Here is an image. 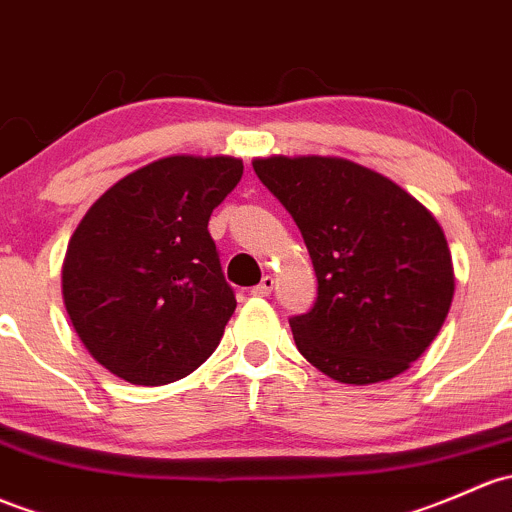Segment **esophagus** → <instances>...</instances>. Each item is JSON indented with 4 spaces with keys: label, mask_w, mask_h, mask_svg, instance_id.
<instances>
[{
    "label": "esophagus",
    "mask_w": 512,
    "mask_h": 512,
    "mask_svg": "<svg viewBox=\"0 0 512 512\" xmlns=\"http://www.w3.org/2000/svg\"><path fill=\"white\" fill-rule=\"evenodd\" d=\"M272 289H274V277L267 274V277H262V282L257 284V287H252V294H255V297H270Z\"/></svg>",
    "instance_id": "esophagus-1"
}]
</instances>
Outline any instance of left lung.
I'll use <instances>...</instances> for the list:
<instances>
[{"label": "left lung", "instance_id": "left-lung-1", "mask_svg": "<svg viewBox=\"0 0 512 512\" xmlns=\"http://www.w3.org/2000/svg\"><path fill=\"white\" fill-rule=\"evenodd\" d=\"M306 242L319 297L292 316L299 353L346 385L383 383L437 338L454 267L444 230L405 188L338 157L255 159Z\"/></svg>", "mask_w": 512, "mask_h": 512}]
</instances>
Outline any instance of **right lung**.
<instances>
[{"label": "right lung", "instance_id": "obj_1", "mask_svg": "<svg viewBox=\"0 0 512 512\" xmlns=\"http://www.w3.org/2000/svg\"><path fill=\"white\" fill-rule=\"evenodd\" d=\"M235 157H164L107 188L63 260V304L88 353L132 385H166L206 363L233 316L208 233L238 186Z\"/></svg>", "mask_w": 512, "mask_h": 512}]
</instances>
